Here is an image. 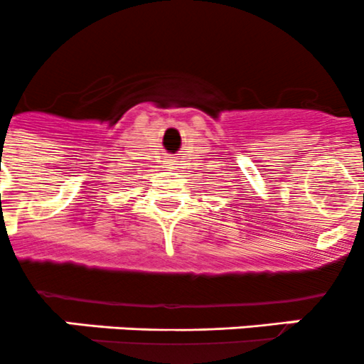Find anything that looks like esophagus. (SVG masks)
Here are the masks:
<instances>
[{
  "label": "esophagus",
  "mask_w": 364,
  "mask_h": 364,
  "mask_svg": "<svg viewBox=\"0 0 364 364\" xmlns=\"http://www.w3.org/2000/svg\"><path fill=\"white\" fill-rule=\"evenodd\" d=\"M166 164H168V166H170V168H177L178 163H177V159H168Z\"/></svg>",
  "instance_id": "1"
}]
</instances>
